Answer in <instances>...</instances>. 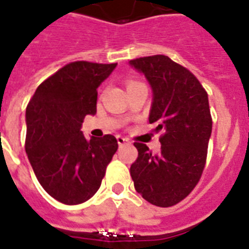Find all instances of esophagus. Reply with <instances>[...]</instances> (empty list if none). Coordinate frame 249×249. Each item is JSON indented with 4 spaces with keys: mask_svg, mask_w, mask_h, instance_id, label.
<instances>
[{
    "mask_svg": "<svg viewBox=\"0 0 249 249\" xmlns=\"http://www.w3.org/2000/svg\"><path fill=\"white\" fill-rule=\"evenodd\" d=\"M117 142H118V145L122 146V145H126V143H128V140L124 139V137H122V136H117Z\"/></svg>",
    "mask_w": 249,
    "mask_h": 249,
    "instance_id": "1",
    "label": "esophagus"
}]
</instances>
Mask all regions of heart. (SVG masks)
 <instances>
[{
  "label": "heart",
  "mask_w": 249,
  "mask_h": 249,
  "mask_svg": "<svg viewBox=\"0 0 249 249\" xmlns=\"http://www.w3.org/2000/svg\"><path fill=\"white\" fill-rule=\"evenodd\" d=\"M135 84H139V83H136V82H129V83H128V87H129V86H135Z\"/></svg>",
  "instance_id": "1"
}]
</instances>
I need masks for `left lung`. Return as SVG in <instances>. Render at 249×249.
I'll use <instances>...</instances> for the list:
<instances>
[{"mask_svg":"<svg viewBox=\"0 0 249 249\" xmlns=\"http://www.w3.org/2000/svg\"><path fill=\"white\" fill-rule=\"evenodd\" d=\"M152 90L148 122L162 131L159 154L135 142L137 160L129 173L137 193L157 207H173L190 194L200 179L212 135L205 89L186 68L165 55L129 60Z\"/></svg>","mask_w":249,"mask_h":249,"instance_id":"left-lung-1","label":"left lung"}]
</instances>
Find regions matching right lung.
Segmentation results:
<instances>
[{"mask_svg": "<svg viewBox=\"0 0 249 249\" xmlns=\"http://www.w3.org/2000/svg\"><path fill=\"white\" fill-rule=\"evenodd\" d=\"M116 67L68 64L42 82L27 104V157L44 190L63 204L90 199L118 148L114 136L87 139L80 131L84 117L97 113V89Z\"/></svg>", "mask_w": 249, "mask_h": 249, "instance_id": "obj_1", "label": "right lung"}]
</instances>
